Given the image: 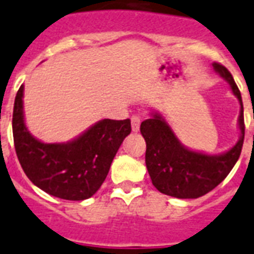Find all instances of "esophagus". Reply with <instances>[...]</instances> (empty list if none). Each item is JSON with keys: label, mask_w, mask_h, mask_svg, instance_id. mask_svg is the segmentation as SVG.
Returning <instances> with one entry per match:
<instances>
[{"label": "esophagus", "mask_w": 254, "mask_h": 254, "mask_svg": "<svg viewBox=\"0 0 254 254\" xmlns=\"http://www.w3.org/2000/svg\"><path fill=\"white\" fill-rule=\"evenodd\" d=\"M140 118L139 117H132L131 118V128L133 132H137L140 129Z\"/></svg>", "instance_id": "1"}]
</instances>
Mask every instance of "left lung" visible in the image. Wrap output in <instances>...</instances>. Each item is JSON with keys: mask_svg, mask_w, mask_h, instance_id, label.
<instances>
[{"mask_svg": "<svg viewBox=\"0 0 254 254\" xmlns=\"http://www.w3.org/2000/svg\"><path fill=\"white\" fill-rule=\"evenodd\" d=\"M213 70L227 80L233 95L240 102V139L223 154L209 155L187 148L171 126L158 111L141 122L140 132L147 144L145 166L155 188L178 198H197L219 186L239 160L244 143V107L235 79L223 64H213Z\"/></svg>", "mask_w": 254, "mask_h": 254, "instance_id": "8db88e82", "label": "left lung"}]
</instances>
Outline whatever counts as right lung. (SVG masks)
<instances>
[{
    "instance_id": "add662e5",
    "label": "right lung",
    "mask_w": 254,
    "mask_h": 254,
    "mask_svg": "<svg viewBox=\"0 0 254 254\" xmlns=\"http://www.w3.org/2000/svg\"><path fill=\"white\" fill-rule=\"evenodd\" d=\"M23 84L13 110V137L18 160L30 182L64 200H86L105 182L131 122L102 119L66 143H43L30 133L23 117Z\"/></svg>"
}]
</instances>
